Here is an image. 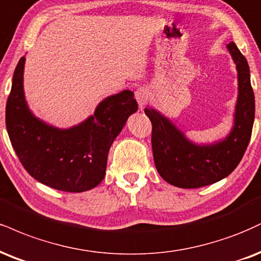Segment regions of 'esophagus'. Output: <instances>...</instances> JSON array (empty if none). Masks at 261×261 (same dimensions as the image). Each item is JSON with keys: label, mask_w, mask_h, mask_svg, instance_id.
<instances>
[{"label": "esophagus", "mask_w": 261, "mask_h": 261, "mask_svg": "<svg viewBox=\"0 0 261 261\" xmlns=\"http://www.w3.org/2000/svg\"><path fill=\"white\" fill-rule=\"evenodd\" d=\"M135 96H136V100L137 103H139L140 108H143L149 99V91L147 89H143V87H141V89L136 91Z\"/></svg>", "instance_id": "34e87169"}]
</instances>
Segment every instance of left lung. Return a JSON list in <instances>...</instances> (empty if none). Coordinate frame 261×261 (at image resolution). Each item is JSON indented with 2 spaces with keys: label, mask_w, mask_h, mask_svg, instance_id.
<instances>
[{
  "label": "left lung",
  "mask_w": 261,
  "mask_h": 261,
  "mask_svg": "<svg viewBox=\"0 0 261 261\" xmlns=\"http://www.w3.org/2000/svg\"><path fill=\"white\" fill-rule=\"evenodd\" d=\"M236 64L238 95L233 125L224 139L212 143L188 140L170 119L154 108H144L152 121V149L159 175L180 188H198L222 180L240 164L254 124L255 100L250 84L249 65L234 42L227 45Z\"/></svg>",
  "instance_id": "8db88e82"
}]
</instances>
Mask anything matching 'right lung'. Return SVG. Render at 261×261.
<instances>
[{
  "instance_id": "1",
  "label": "right lung",
  "mask_w": 261,
  "mask_h": 261,
  "mask_svg": "<svg viewBox=\"0 0 261 261\" xmlns=\"http://www.w3.org/2000/svg\"><path fill=\"white\" fill-rule=\"evenodd\" d=\"M25 57L18 62L6 106V126L23 166L35 180L64 192H85L105 178L112 143L137 112L134 92L106 97L80 124L56 127L30 111L24 93Z\"/></svg>"
}]
</instances>
